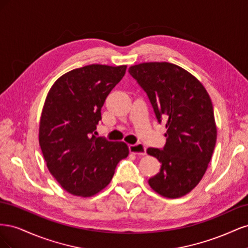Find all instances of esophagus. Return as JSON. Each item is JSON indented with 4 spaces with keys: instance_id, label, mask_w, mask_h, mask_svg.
<instances>
[{
    "instance_id": "1",
    "label": "esophagus",
    "mask_w": 248,
    "mask_h": 248,
    "mask_svg": "<svg viewBox=\"0 0 248 248\" xmlns=\"http://www.w3.org/2000/svg\"><path fill=\"white\" fill-rule=\"evenodd\" d=\"M129 151L136 155L144 156V155H146V147L141 144L129 145Z\"/></svg>"
}]
</instances>
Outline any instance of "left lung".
<instances>
[{
  "label": "left lung",
  "instance_id": "8db88e82",
  "mask_svg": "<svg viewBox=\"0 0 248 248\" xmlns=\"http://www.w3.org/2000/svg\"><path fill=\"white\" fill-rule=\"evenodd\" d=\"M128 71L167 127L163 149L147 150L161 163L149 185L164 198H181L200 183L214 151L217 129L211 99L192 74L175 64L141 63Z\"/></svg>",
  "mask_w": 248,
  "mask_h": 248
}]
</instances>
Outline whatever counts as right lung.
<instances>
[{
    "label": "right lung",
    "mask_w": 248,
    "mask_h": 248,
    "mask_svg": "<svg viewBox=\"0 0 248 248\" xmlns=\"http://www.w3.org/2000/svg\"><path fill=\"white\" fill-rule=\"evenodd\" d=\"M126 65L92 64L65 73L44 102L39 144L50 174L73 196L92 197L107 187L120 160L128 156L123 141L94 136L108 95Z\"/></svg>",
    "instance_id": "1"
}]
</instances>
